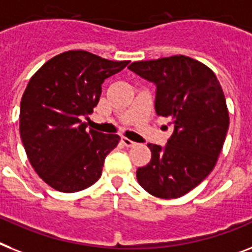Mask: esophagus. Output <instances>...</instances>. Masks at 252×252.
I'll list each match as a JSON object with an SVG mask.
<instances>
[{"mask_svg":"<svg viewBox=\"0 0 252 252\" xmlns=\"http://www.w3.org/2000/svg\"><path fill=\"white\" fill-rule=\"evenodd\" d=\"M122 144L126 147H133L136 146V142H133L132 140L126 138V137H122Z\"/></svg>","mask_w":252,"mask_h":252,"instance_id":"34e87169","label":"esophagus"}]
</instances>
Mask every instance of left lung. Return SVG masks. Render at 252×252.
Returning a JSON list of instances; mask_svg holds the SVG:
<instances>
[{
	"instance_id": "1",
	"label": "left lung",
	"mask_w": 252,
	"mask_h": 252,
	"mask_svg": "<svg viewBox=\"0 0 252 252\" xmlns=\"http://www.w3.org/2000/svg\"><path fill=\"white\" fill-rule=\"evenodd\" d=\"M128 68L157 85L155 111L173 124L165 147L147 144L151 160L137 169L138 184L154 197H183L211 173L221 153L229 128L221 85L211 68L185 55Z\"/></svg>"
}]
</instances>
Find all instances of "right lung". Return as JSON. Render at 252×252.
Segmentation results:
<instances>
[{"mask_svg":"<svg viewBox=\"0 0 252 252\" xmlns=\"http://www.w3.org/2000/svg\"><path fill=\"white\" fill-rule=\"evenodd\" d=\"M128 63L69 50L31 77L20 102V138L31 165L53 189L75 193L101 177L120 137L88 129L81 119L97 106L102 83Z\"/></svg>","mask_w":252,"mask_h":252,"instance_id":"obj_1","label":"right lung"}]
</instances>
